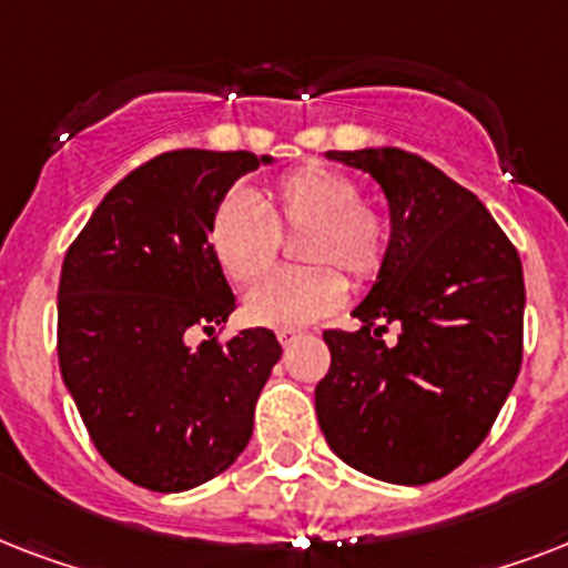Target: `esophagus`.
Masks as SVG:
<instances>
[{
  "label": "esophagus",
  "instance_id": "obj_1",
  "mask_svg": "<svg viewBox=\"0 0 568 568\" xmlns=\"http://www.w3.org/2000/svg\"><path fill=\"white\" fill-rule=\"evenodd\" d=\"M301 336H303L301 329H280V333H276V338H280V345H283V347H288L292 342H297Z\"/></svg>",
  "mask_w": 568,
  "mask_h": 568
}]
</instances>
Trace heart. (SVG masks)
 Segmentation results:
<instances>
[{
    "mask_svg": "<svg viewBox=\"0 0 568 568\" xmlns=\"http://www.w3.org/2000/svg\"><path fill=\"white\" fill-rule=\"evenodd\" d=\"M359 200V185L351 176L324 164H303L280 176L265 196L232 194L214 209L209 250L235 285L258 283L276 265L280 232H303L297 258L312 267L256 285L244 301V315L253 324L294 329L338 310L345 280L336 267L356 283L377 276L388 250V223Z\"/></svg>",
    "mask_w": 568,
    "mask_h": 568,
    "instance_id": "obj_1",
    "label": "heart"
}]
</instances>
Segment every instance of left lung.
Masks as SVG:
<instances>
[{"label": "left lung", "mask_w": 568, "mask_h": 568, "mask_svg": "<svg viewBox=\"0 0 568 568\" xmlns=\"http://www.w3.org/2000/svg\"><path fill=\"white\" fill-rule=\"evenodd\" d=\"M327 159L372 173L388 200V250L354 333L327 329L315 386L324 439L351 468L422 486L471 457L521 368L525 276L471 191L397 146ZM395 323L398 338H382Z\"/></svg>", "instance_id": "left-lung-1"}]
</instances>
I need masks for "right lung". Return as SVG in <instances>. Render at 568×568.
Listing matches in <instances>:
<instances>
[{
    "mask_svg": "<svg viewBox=\"0 0 568 568\" xmlns=\"http://www.w3.org/2000/svg\"><path fill=\"white\" fill-rule=\"evenodd\" d=\"M271 155L173 150L120 180L75 235L58 283V365L93 445L118 475L185 493L239 459L283 356L265 327L226 345L235 310L209 250L226 191Z\"/></svg>",
    "mask_w": 568,
    "mask_h": 568,
    "instance_id": "right-lung-1",
    "label": "right lung"
}]
</instances>
